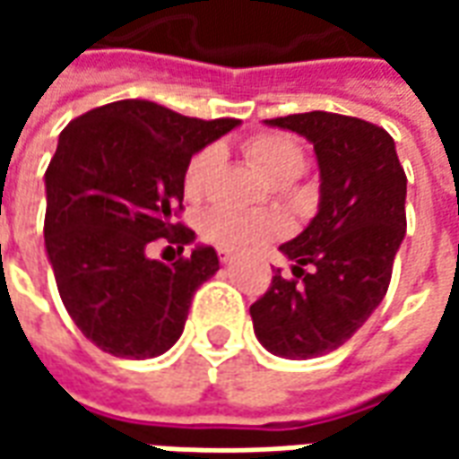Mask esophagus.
I'll list each match as a JSON object with an SVG mask.
<instances>
[{
  "instance_id": "1",
  "label": "esophagus",
  "mask_w": 459,
  "mask_h": 459,
  "mask_svg": "<svg viewBox=\"0 0 459 459\" xmlns=\"http://www.w3.org/2000/svg\"><path fill=\"white\" fill-rule=\"evenodd\" d=\"M219 260H221V263H230V260H233V255H230L229 250H221L219 248Z\"/></svg>"
}]
</instances>
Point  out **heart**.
<instances>
[{
	"label": "heart",
	"instance_id": "heart-1",
	"mask_svg": "<svg viewBox=\"0 0 459 459\" xmlns=\"http://www.w3.org/2000/svg\"><path fill=\"white\" fill-rule=\"evenodd\" d=\"M246 154L255 164V169L265 179L275 184L295 181L307 167L305 150L290 134L282 132H255L246 140ZM221 150L219 144H206L191 154L184 167L181 186L186 199H201L211 186V179L219 167ZM201 238L229 253H253L260 246L285 233V221L275 213H260V211H236L229 206L209 209L199 221Z\"/></svg>",
	"mask_w": 459,
	"mask_h": 459
}]
</instances>
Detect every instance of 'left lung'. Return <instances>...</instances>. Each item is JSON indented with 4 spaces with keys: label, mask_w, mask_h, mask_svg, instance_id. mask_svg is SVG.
I'll return each mask as SVG.
<instances>
[{
    "label": "left lung",
    "mask_w": 459,
    "mask_h": 459,
    "mask_svg": "<svg viewBox=\"0 0 459 459\" xmlns=\"http://www.w3.org/2000/svg\"><path fill=\"white\" fill-rule=\"evenodd\" d=\"M315 144L319 211L280 250L292 278L275 270L250 305L253 329L270 354L312 359L334 351L371 317L405 236V171L394 137L374 122L337 113L265 120Z\"/></svg>",
    "instance_id": "obj_1"
}]
</instances>
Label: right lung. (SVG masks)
I'll return each mask as SVG.
<instances>
[{
  "label": "right lung",
  "mask_w": 459,
  "mask_h": 459,
  "mask_svg": "<svg viewBox=\"0 0 459 459\" xmlns=\"http://www.w3.org/2000/svg\"><path fill=\"white\" fill-rule=\"evenodd\" d=\"M238 125L199 120L150 100H117L65 125L46 169V253L64 307L95 346L122 359L164 354L181 337L191 298L219 270L211 246L174 263L194 230L177 221L184 167Z\"/></svg>",
  "instance_id": "1"
}]
</instances>
